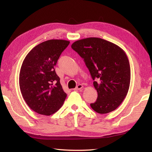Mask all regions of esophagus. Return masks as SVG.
<instances>
[{
  "label": "esophagus",
  "mask_w": 152,
  "mask_h": 152,
  "mask_svg": "<svg viewBox=\"0 0 152 152\" xmlns=\"http://www.w3.org/2000/svg\"><path fill=\"white\" fill-rule=\"evenodd\" d=\"M82 87H83V86H82V84H79L78 85L75 89H73V90L74 91H78V90H80L82 89Z\"/></svg>",
  "instance_id": "1"
}]
</instances>
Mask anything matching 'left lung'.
Segmentation results:
<instances>
[{
    "label": "left lung",
    "instance_id": "left-lung-1",
    "mask_svg": "<svg viewBox=\"0 0 152 152\" xmlns=\"http://www.w3.org/2000/svg\"><path fill=\"white\" fill-rule=\"evenodd\" d=\"M72 48L84 59L98 92L91 107L101 114L117 108L126 96L131 81L129 61L124 50L106 40L89 37L75 41Z\"/></svg>",
    "mask_w": 152,
    "mask_h": 152
}]
</instances>
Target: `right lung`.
I'll use <instances>...</instances> for the list:
<instances>
[{"mask_svg": "<svg viewBox=\"0 0 152 152\" xmlns=\"http://www.w3.org/2000/svg\"><path fill=\"white\" fill-rule=\"evenodd\" d=\"M69 44L61 39L45 41L32 49L23 61L20 88L25 102L36 113L50 115L65 102L67 95L54 66Z\"/></svg>", "mask_w": 152, "mask_h": 152, "instance_id": "obj_1", "label": "right lung"}]
</instances>
